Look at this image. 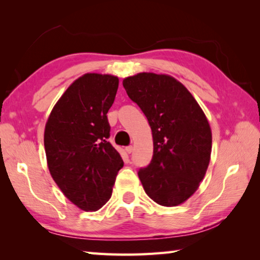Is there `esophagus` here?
Wrapping results in <instances>:
<instances>
[{"mask_svg":"<svg viewBox=\"0 0 260 260\" xmlns=\"http://www.w3.org/2000/svg\"><path fill=\"white\" fill-rule=\"evenodd\" d=\"M125 150H126V152H127V153L133 152V147H132V146H129V147H126V148H125Z\"/></svg>","mask_w":260,"mask_h":260,"instance_id":"1","label":"esophagus"}]
</instances>
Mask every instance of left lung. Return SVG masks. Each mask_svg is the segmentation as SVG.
<instances>
[{
    "label": "left lung",
    "instance_id": "obj_1",
    "mask_svg": "<svg viewBox=\"0 0 260 260\" xmlns=\"http://www.w3.org/2000/svg\"><path fill=\"white\" fill-rule=\"evenodd\" d=\"M122 86L152 132L151 162L139 171L144 191L162 206L184 203L199 189L210 162L208 118L190 91L169 74L138 73L125 78Z\"/></svg>",
    "mask_w": 260,
    "mask_h": 260
}]
</instances>
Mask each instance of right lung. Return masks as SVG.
Listing matches in <instances>:
<instances>
[{
    "label": "right lung",
    "instance_id": "add662e5",
    "mask_svg": "<svg viewBox=\"0 0 260 260\" xmlns=\"http://www.w3.org/2000/svg\"><path fill=\"white\" fill-rule=\"evenodd\" d=\"M119 79L86 73L69 86L54 105L45 127L50 175L65 197L83 211H98L110 200L120 153L107 139V113Z\"/></svg>",
    "mask_w": 260,
    "mask_h": 260
}]
</instances>
